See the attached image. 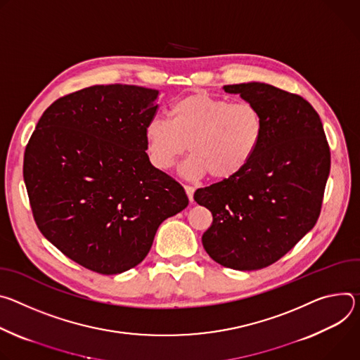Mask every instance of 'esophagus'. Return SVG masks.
Returning <instances> with one entry per match:
<instances>
[{
	"instance_id": "obj_1",
	"label": "esophagus",
	"mask_w": 360,
	"mask_h": 360,
	"mask_svg": "<svg viewBox=\"0 0 360 360\" xmlns=\"http://www.w3.org/2000/svg\"><path fill=\"white\" fill-rule=\"evenodd\" d=\"M184 190H186V193H187V197H188V200L190 202H193V194H194V187L193 186H184Z\"/></svg>"
}]
</instances>
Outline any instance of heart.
I'll return each instance as SVG.
<instances>
[{
    "label": "heart",
    "instance_id": "heart-1",
    "mask_svg": "<svg viewBox=\"0 0 360 360\" xmlns=\"http://www.w3.org/2000/svg\"><path fill=\"white\" fill-rule=\"evenodd\" d=\"M169 122L154 118L144 129L150 162L160 170L174 166L184 154L188 179L207 174L226 181L240 174L257 154L264 137V117L252 103H231L207 93H191L176 100Z\"/></svg>",
    "mask_w": 360,
    "mask_h": 360
}]
</instances>
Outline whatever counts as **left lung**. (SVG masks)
<instances>
[{"instance_id":"left-lung-1","label":"left lung","mask_w":360,"mask_h":360,"mask_svg":"<svg viewBox=\"0 0 360 360\" xmlns=\"http://www.w3.org/2000/svg\"><path fill=\"white\" fill-rule=\"evenodd\" d=\"M223 89L255 104L266 130L240 174L195 190L194 200L213 216L202 242L224 267L259 270L283 257L316 224L330 148L321 117L303 97L264 83Z\"/></svg>"}]
</instances>
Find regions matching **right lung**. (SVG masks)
I'll return each mask as SVG.
<instances>
[{
    "label": "right lung",
    "mask_w": 360,
    "mask_h": 360,
    "mask_svg": "<svg viewBox=\"0 0 360 360\" xmlns=\"http://www.w3.org/2000/svg\"><path fill=\"white\" fill-rule=\"evenodd\" d=\"M157 90L93 86L56 100L24 153L34 220L63 255L100 274L144 260L158 226L187 207L173 177L146 153Z\"/></svg>",
    "instance_id": "1"
}]
</instances>
